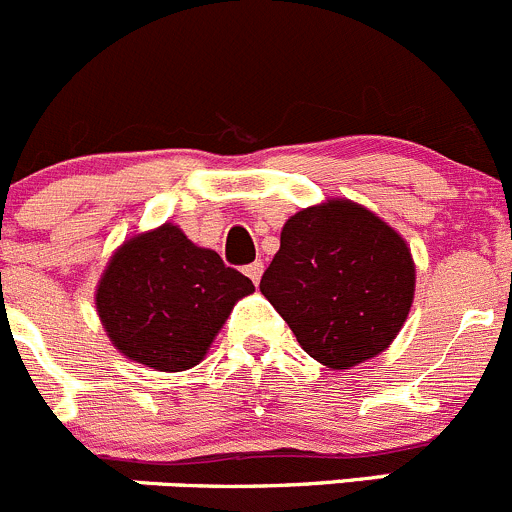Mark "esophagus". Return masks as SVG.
Segmentation results:
<instances>
[{"instance_id":"obj_1","label":"esophagus","mask_w":512,"mask_h":512,"mask_svg":"<svg viewBox=\"0 0 512 512\" xmlns=\"http://www.w3.org/2000/svg\"><path fill=\"white\" fill-rule=\"evenodd\" d=\"M244 271H246V276H249V278H251V281H254V283H258V281H261V273H263V263H261V261H254V263H249V266H246V268H244Z\"/></svg>"}]
</instances>
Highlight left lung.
Masks as SVG:
<instances>
[{
    "mask_svg": "<svg viewBox=\"0 0 512 512\" xmlns=\"http://www.w3.org/2000/svg\"><path fill=\"white\" fill-rule=\"evenodd\" d=\"M413 291L416 266L406 241L348 199L293 214L261 276V293L303 351L338 371L391 346Z\"/></svg>",
    "mask_w": 512,
    "mask_h": 512,
    "instance_id": "left-lung-1",
    "label": "left lung"
}]
</instances>
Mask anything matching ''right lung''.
<instances>
[{"mask_svg":"<svg viewBox=\"0 0 512 512\" xmlns=\"http://www.w3.org/2000/svg\"><path fill=\"white\" fill-rule=\"evenodd\" d=\"M249 293L254 283L244 273L191 244L179 226L164 224L111 256L96 311L126 358L156 371H186L206 356L234 303Z\"/></svg>","mask_w":512,"mask_h":512,"instance_id":"add662e5","label":"right lung"}]
</instances>
